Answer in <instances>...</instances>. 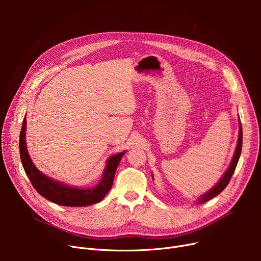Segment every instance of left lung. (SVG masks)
<instances>
[{
	"instance_id": "obj_1",
	"label": "left lung",
	"mask_w": 261,
	"mask_h": 261,
	"mask_svg": "<svg viewBox=\"0 0 261 261\" xmlns=\"http://www.w3.org/2000/svg\"><path fill=\"white\" fill-rule=\"evenodd\" d=\"M241 149H242V126H241V122H240L239 123V138H238V142H237V147H236V150H235L234 156H232V160L229 164V167L227 168V170L225 171V173L221 177V180L216 184V186H214L211 190L207 191L206 194H204L199 199V204L204 203V202H206V201L215 198L216 196H218L219 194L222 193V191L224 190V188L227 186V184L230 181V177H231L232 173H234V171L236 169V166H237L240 154H241Z\"/></svg>"
}]
</instances>
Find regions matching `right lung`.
Wrapping results in <instances>:
<instances>
[{"mask_svg": "<svg viewBox=\"0 0 261 261\" xmlns=\"http://www.w3.org/2000/svg\"><path fill=\"white\" fill-rule=\"evenodd\" d=\"M25 131L26 117H24L23 126L20 132V156L25 173L29 176L32 185L38 191L39 195L49 200L50 202L62 205V206H88V205L100 202L111 189L115 171L126 151L108 159L101 180L96 186L91 188L67 186L63 183L50 179V177L40 172L36 168L29 152H27Z\"/></svg>", "mask_w": 261, "mask_h": 261, "instance_id": "1", "label": "right lung"}]
</instances>
